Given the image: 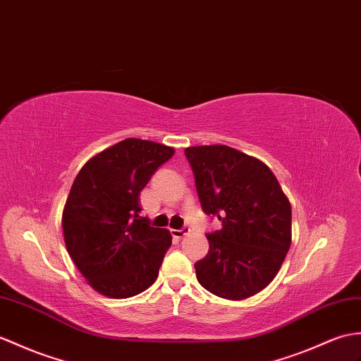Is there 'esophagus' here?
Here are the masks:
<instances>
[{
  "instance_id": "1",
  "label": "esophagus",
  "mask_w": 361,
  "mask_h": 361,
  "mask_svg": "<svg viewBox=\"0 0 361 361\" xmlns=\"http://www.w3.org/2000/svg\"><path fill=\"white\" fill-rule=\"evenodd\" d=\"M189 233H190V229H189V228H183V229H173V231H172V235H173L175 238H183V237L189 235Z\"/></svg>"
}]
</instances>
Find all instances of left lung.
<instances>
[{"mask_svg": "<svg viewBox=\"0 0 361 361\" xmlns=\"http://www.w3.org/2000/svg\"><path fill=\"white\" fill-rule=\"evenodd\" d=\"M204 214L221 221L195 263L198 283L226 300H245L269 284L290 247L292 211L272 171L229 146L186 147Z\"/></svg>", "mask_w": 361, "mask_h": 361, "instance_id": "8db88e82", "label": "left lung"}]
</instances>
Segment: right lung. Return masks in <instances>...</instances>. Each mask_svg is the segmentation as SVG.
Returning <instances> with one entry per match:
<instances>
[{"mask_svg": "<svg viewBox=\"0 0 361 361\" xmlns=\"http://www.w3.org/2000/svg\"><path fill=\"white\" fill-rule=\"evenodd\" d=\"M173 154L160 142L126 138L92 157L75 178L63 211L64 243L102 295L129 298L155 283L172 235L140 216V194Z\"/></svg>", "mask_w": 361, "mask_h": 361, "instance_id": "1", "label": "right lung"}]
</instances>
